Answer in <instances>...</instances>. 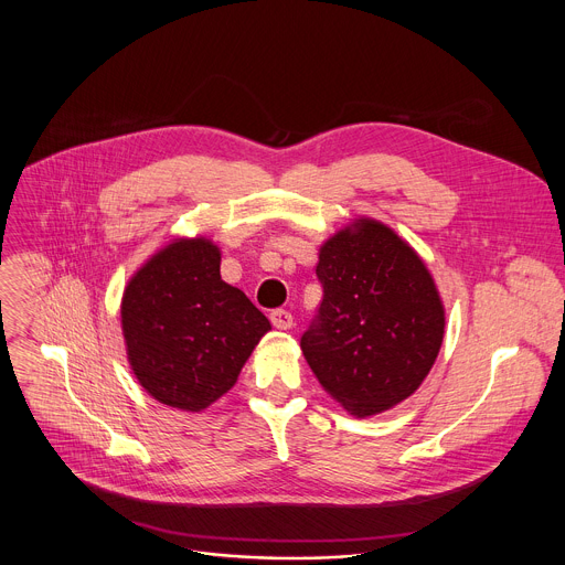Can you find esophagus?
<instances>
[{"instance_id": "1", "label": "esophagus", "mask_w": 565, "mask_h": 565, "mask_svg": "<svg viewBox=\"0 0 565 565\" xmlns=\"http://www.w3.org/2000/svg\"><path fill=\"white\" fill-rule=\"evenodd\" d=\"M270 321H273L275 329L288 331L292 327V315L288 310H284V308H277V310L270 312Z\"/></svg>"}]
</instances>
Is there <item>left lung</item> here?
Instances as JSON below:
<instances>
[{
    "mask_svg": "<svg viewBox=\"0 0 565 565\" xmlns=\"http://www.w3.org/2000/svg\"><path fill=\"white\" fill-rule=\"evenodd\" d=\"M315 273L324 297L301 351L319 384L355 418L407 399L445 335L425 262L384 223L358 218L319 248Z\"/></svg>",
    "mask_w": 565,
    "mask_h": 565,
    "instance_id": "8db88e82",
    "label": "left lung"
}]
</instances>
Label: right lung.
Here are the masks:
<instances>
[{
	"label": "right lung",
	"mask_w": 565,
	"mask_h": 565,
	"mask_svg": "<svg viewBox=\"0 0 565 565\" xmlns=\"http://www.w3.org/2000/svg\"><path fill=\"white\" fill-rule=\"evenodd\" d=\"M127 360L158 402L199 414L227 393L270 331L268 317L221 279L205 236L174 238L127 284L120 306Z\"/></svg>",
	"instance_id": "obj_1"
}]
</instances>
